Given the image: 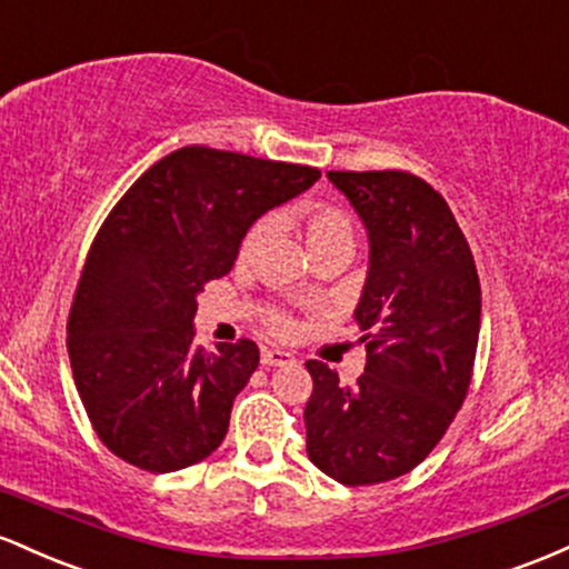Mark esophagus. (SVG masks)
Here are the masks:
<instances>
[{
	"instance_id": "34e87169",
	"label": "esophagus",
	"mask_w": 569,
	"mask_h": 569,
	"mask_svg": "<svg viewBox=\"0 0 569 569\" xmlns=\"http://www.w3.org/2000/svg\"><path fill=\"white\" fill-rule=\"evenodd\" d=\"M260 362L268 368H284V366H292V362H296V357H292L290 352H282V349H263Z\"/></svg>"
}]
</instances>
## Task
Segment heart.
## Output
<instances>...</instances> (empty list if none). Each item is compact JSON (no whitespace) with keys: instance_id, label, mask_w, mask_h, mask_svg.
<instances>
[{"instance_id":"1","label":"heart","mask_w":569,"mask_h":569,"mask_svg":"<svg viewBox=\"0 0 569 569\" xmlns=\"http://www.w3.org/2000/svg\"><path fill=\"white\" fill-rule=\"evenodd\" d=\"M298 222H301L303 236H306V244H309V252L325 250V247H333V244H355V228L349 214L343 209L333 207V203H325V201H309L298 209ZM268 233V222L258 220L247 228L244 236L239 241V260L247 263L258 254L260 244L266 241ZM271 325L277 333H284L290 328V319L282 315H273Z\"/></svg>"}]
</instances>
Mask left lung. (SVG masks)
Returning a JSON list of instances; mask_svg holds the SVG:
<instances>
[{
	"instance_id": "8db88e82",
	"label": "left lung",
	"mask_w": 569,
	"mask_h": 569,
	"mask_svg": "<svg viewBox=\"0 0 569 569\" xmlns=\"http://www.w3.org/2000/svg\"><path fill=\"white\" fill-rule=\"evenodd\" d=\"M368 231L355 319L366 373L355 387L309 360L306 451L347 487L417 468L455 422L473 376L481 284L449 203L408 171H328Z\"/></svg>"
}]
</instances>
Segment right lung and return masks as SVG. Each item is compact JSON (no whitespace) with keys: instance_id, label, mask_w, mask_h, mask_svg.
<instances>
[{"instance_id":"1","label":"right lung","mask_w":569,"mask_h":569,"mask_svg":"<svg viewBox=\"0 0 569 569\" xmlns=\"http://www.w3.org/2000/svg\"><path fill=\"white\" fill-rule=\"evenodd\" d=\"M317 180L311 166L193 144L152 163L114 203L67 325L74 387L114 457L171 473L222 443L260 349L250 338L196 347V298L231 271L258 217Z\"/></svg>"}]
</instances>
